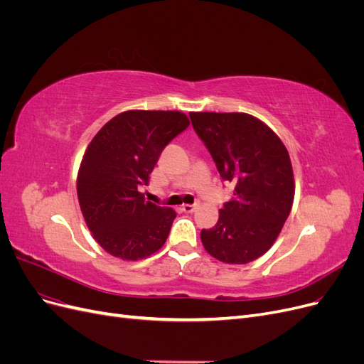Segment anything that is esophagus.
I'll return each mask as SVG.
<instances>
[{"label":"esophagus","instance_id":"obj_1","mask_svg":"<svg viewBox=\"0 0 364 364\" xmlns=\"http://www.w3.org/2000/svg\"><path fill=\"white\" fill-rule=\"evenodd\" d=\"M196 208H197V205H188V203H185V205H182L181 209H182L183 213H194Z\"/></svg>","mask_w":364,"mask_h":364}]
</instances>
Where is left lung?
I'll return each instance as SVG.
<instances>
[{"mask_svg": "<svg viewBox=\"0 0 364 364\" xmlns=\"http://www.w3.org/2000/svg\"><path fill=\"white\" fill-rule=\"evenodd\" d=\"M193 127L234 186L218 222L202 229L209 255L226 264H247L266 253L287 220L294 197L289 151L261 119L241 112H191Z\"/></svg>", "mask_w": 364, "mask_h": 364, "instance_id": "1", "label": "left lung"}]
</instances>
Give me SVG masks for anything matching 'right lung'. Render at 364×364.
Listing matches in <instances>:
<instances>
[{
	"mask_svg": "<svg viewBox=\"0 0 364 364\" xmlns=\"http://www.w3.org/2000/svg\"><path fill=\"white\" fill-rule=\"evenodd\" d=\"M188 126V117L178 111H126L92 138L77 174V197L107 253L138 261L164 246L176 213L147 202L141 186L149 185L165 146Z\"/></svg>",
	"mask_w": 364,
	"mask_h": 364,
	"instance_id": "obj_1",
	"label": "right lung"
}]
</instances>
